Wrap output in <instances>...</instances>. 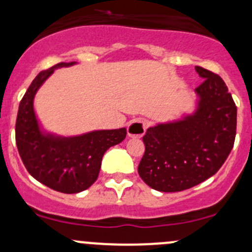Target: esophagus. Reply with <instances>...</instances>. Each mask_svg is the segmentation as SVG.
Returning <instances> with one entry per match:
<instances>
[{
	"mask_svg": "<svg viewBox=\"0 0 252 252\" xmlns=\"http://www.w3.org/2000/svg\"><path fill=\"white\" fill-rule=\"evenodd\" d=\"M147 131V123L142 119H134L127 126V134L132 138H140Z\"/></svg>",
	"mask_w": 252,
	"mask_h": 252,
	"instance_id": "34e87169",
	"label": "esophagus"
}]
</instances>
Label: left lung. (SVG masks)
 <instances>
[{
  "mask_svg": "<svg viewBox=\"0 0 252 252\" xmlns=\"http://www.w3.org/2000/svg\"><path fill=\"white\" fill-rule=\"evenodd\" d=\"M198 109L177 123L148 128L138 173L161 192H178L215 174L228 158L237 131V105L219 74L196 66Z\"/></svg>",
  "mask_w": 252,
  "mask_h": 252,
  "instance_id": "1",
  "label": "left lung"
}]
</instances>
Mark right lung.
I'll return each instance as SVG.
<instances>
[{
  "instance_id": "right-lung-1",
  "label": "right lung",
  "mask_w": 252,
  "mask_h": 252,
  "mask_svg": "<svg viewBox=\"0 0 252 252\" xmlns=\"http://www.w3.org/2000/svg\"><path fill=\"white\" fill-rule=\"evenodd\" d=\"M73 63L60 62L38 73L20 101L15 124V142L28 172L62 193H78L90 188L98 178L105 151L123 142L127 133L126 128L94 131L73 138L40 133L33 110L34 94L54 69Z\"/></svg>"
}]
</instances>
